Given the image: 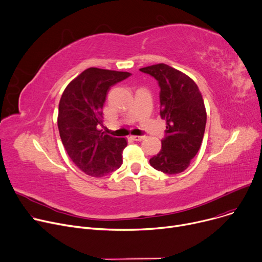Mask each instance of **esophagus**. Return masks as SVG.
<instances>
[{
  "label": "esophagus",
  "instance_id": "obj_1",
  "mask_svg": "<svg viewBox=\"0 0 262 262\" xmlns=\"http://www.w3.org/2000/svg\"><path fill=\"white\" fill-rule=\"evenodd\" d=\"M132 138L135 141H141L144 139V136H132Z\"/></svg>",
  "mask_w": 262,
  "mask_h": 262
}]
</instances>
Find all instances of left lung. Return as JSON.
I'll return each mask as SVG.
<instances>
[{
  "mask_svg": "<svg viewBox=\"0 0 262 262\" xmlns=\"http://www.w3.org/2000/svg\"><path fill=\"white\" fill-rule=\"evenodd\" d=\"M160 86L161 118L166 122L161 150L150 165L168 175L185 170L198 152L205 130L206 111L197 84L188 76L164 63L140 68Z\"/></svg>",
  "mask_w": 262,
  "mask_h": 262,
  "instance_id": "obj_1",
  "label": "left lung"
}]
</instances>
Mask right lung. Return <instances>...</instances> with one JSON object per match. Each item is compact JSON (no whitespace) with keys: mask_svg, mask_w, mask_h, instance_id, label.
I'll list each match as a JSON object with an SVG mask.
<instances>
[{"mask_svg":"<svg viewBox=\"0 0 262 262\" xmlns=\"http://www.w3.org/2000/svg\"><path fill=\"white\" fill-rule=\"evenodd\" d=\"M132 74L97 67L87 68L64 90L58 115L62 143L73 162L86 175L100 178L117 170L123 160L125 138L100 129L103 105L112 86Z\"/></svg>","mask_w":262,"mask_h":262,"instance_id":"obj_1","label":"right lung"}]
</instances>
